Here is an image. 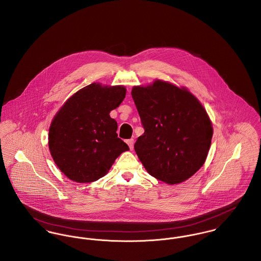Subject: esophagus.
I'll list each match as a JSON object with an SVG mask.
<instances>
[{
  "label": "esophagus",
  "mask_w": 261,
  "mask_h": 261,
  "mask_svg": "<svg viewBox=\"0 0 261 261\" xmlns=\"http://www.w3.org/2000/svg\"><path fill=\"white\" fill-rule=\"evenodd\" d=\"M126 143L128 144L130 150H133V148H134V139H128V140L126 141Z\"/></svg>",
  "instance_id": "1"
}]
</instances>
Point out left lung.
I'll use <instances>...</instances> for the list:
<instances>
[{"mask_svg":"<svg viewBox=\"0 0 261 261\" xmlns=\"http://www.w3.org/2000/svg\"><path fill=\"white\" fill-rule=\"evenodd\" d=\"M131 94L145 130L134 149L147 172L169 185L191 178L203 165L213 138L200 101L162 81L134 86Z\"/></svg>","mask_w":261,"mask_h":261,"instance_id":"8db88e82","label":"left lung"}]
</instances>
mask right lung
<instances>
[{"label":"right lung","mask_w":261,"mask_h":261,"mask_svg":"<svg viewBox=\"0 0 261 261\" xmlns=\"http://www.w3.org/2000/svg\"><path fill=\"white\" fill-rule=\"evenodd\" d=\"M124 86L92 83L74 93L55 116L48 147L55 163L71 180L90 182L105 176L128 145L109 115L125 98Z\"/></svg>","instance_id":"1"}]
</instances>
